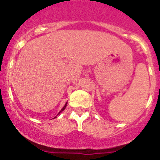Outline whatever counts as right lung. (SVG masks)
<instances>
[{
	"label": "right lung",
	"mask_w": 160,
	"mask_h": 160,
	"mask_svg": "<svg viewBox=\"0 0 160 160\" xmlns=\"http://www.w3.org/2000/svg\"><path fill=\"white\" fill-rule=\"evenodd\" d=\"M66 106H67V102H66V104H65V106H64V107H63V108H62V111H60V112H62V111H64L65 109H66ZM60 112H59V113H58V114H60ZM54 118H57V117H54Z\"/></svg>",
	"instance_id": "add662e5"
}]
</instances>
